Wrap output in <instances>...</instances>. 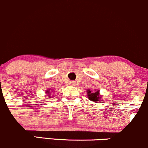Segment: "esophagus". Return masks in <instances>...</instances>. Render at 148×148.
I'll list each match as a JSON object with an SVG mask.
<instances>
[{"instance_id":"34e87169","label":"esophagus","mask_w":148,"mask_h":148,"mask_svg":"<svg viewBox=\"0 0 148 148\" xmlns=\"http://www.w3.org/2000/svg\"><path fill=\"white\" fill-rule=\"evenodd\" d=\"M69 85L75 86V82L74 81H70V82H69Z\"/></svg>"}]
</instances>
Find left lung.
Wrapping results in <instances>:
<instances>
[{
	"instance_id": "left-lung-1",
	"label": "left lung",
	"mask_w": 148,
	"mask_h": 148,
	"mask_svg": "<svg viewBox=\"0 0 148 148\" xmlns=\"http://www.w3.org/2000/svg\"><path fill=\"white\" fill-rule=\"evenodd\" d=\"M87 94L89 100L94 103L99 101L102 99V96L100 95V90H99V89H97V90L94 89V90L92 91L88 89L87 90Z\"/></svg>"
}]
</instances>
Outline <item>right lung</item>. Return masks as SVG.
Instances as JSON below:
<instances>
[{"label": "right lung", "instance_id": "add662e5", "mask_svg": "<svg viewBox=\"0 0 148 148\" xmlns=\"http://www.w3.org/2000/svg\"><path fill=\"white\" fill-rule=\"evenodd\" d=\"M52 92V91H50V89H47V90L45 91V94H47V96H49V98H52L53 96H51V94H50L51 92Z\"/></svg>", "mask_w": 148, "mask_h": 148}]
</instances>
